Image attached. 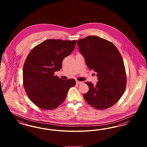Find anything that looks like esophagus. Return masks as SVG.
Here are the masks:
<instances>
[{
  "label": "esophagus",
  "mask_w": 147,
  "mask_h": 147,
  "mask_svg": "<svg viewBox=\"0 0 147 147\" xmlns=\"http://www.w3.org/2000/svg\"><path fill=\"white\" fill-rule=\"evenodd\" d=\"M76 83H77V84H83V82H79V81L77 80V81H76Z\"/></svg>",
  "instance_id": "34e87169"
}]
</instances>
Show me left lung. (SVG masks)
<instances>
[{
	"label": "left lung",
	"mask_w": 147,
	"mask_h": 147,
	"mask_svg": "<svg viewBox=\"0 0 147 147\" xmlns=\"http://www.w3.org/2000/svg\"><path fill=\"white\" fill-rule=\"evenodd\" d=\"M77 43L87 67L96 72L98 77L96 85L86 83L89 90L83 95L85 100L98 110L111 107L126 88L127 77L121 53L112 43L96 36H89Z\"/></svg>",
	"instance_id": "1"
}]
</instances>
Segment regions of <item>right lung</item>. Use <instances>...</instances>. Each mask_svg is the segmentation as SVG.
Returning <instances> with one entry per match:
<instances>
[{
  "label": "right lung",
  "mask_w": 147,
  "mask_h": 147,
  "mask_svg": "<svg viewBox=\"0 0 147 147\" xmlns=\"http://www.w3.org/2000/svg\"><path fill=\"white\" fill-rule=\"evenodd\" d=\"M76 40L49 39L31 51L23 67V83L30 100L45 110H53L62 104L73 79L62 80L55 71L62 68L64 58L74 49Z\"/></svg>",
  "instance_id": "right-lung-1"
}]
</instances>
